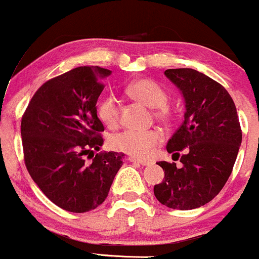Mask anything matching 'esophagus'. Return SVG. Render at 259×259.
Listing matches in <instances>:
<instances>
[{"mask_svg":"<svg viewBox=\"0 0 259 259\" xmlns=\"http://www.w3.org/2000/svg\"><path fill=\"white\" fill-rule=\"evenodd\" d=\"M127 159H129L130 162L140 163V164H141V165H150V164H151L150 160H146V159H138V158H135V157H129V158H127Z\"/></svg>","mask_w":259,"mask_h":259,"instance_id":"obj_1","label":"esophagus"}]
</instances>
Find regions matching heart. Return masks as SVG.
I'll return each instance as SVG.
<instances>
[{
  "label": "heart",
  "instance_id": "obj_1",
  "mask_svg": "<svg viewBox=\"0 0 259 259\" xmlns=\"http://www.w3.org/2000/svg\"><path fill=\"white\" fill-rule=\"evenodd\" d=\"M126 92L133 99L140 101L151 108H156L154 118L162 123H169L171 111L167 105L168 92L154 79L141 78L134 80L126 88ZM97 115L103 124L109 127L115 126L119 121L120 106L113 95H106L97 103ZM162 140L158 130L126 129L109 136L111 148L124 152L135 158H147L152 154Z\"/></svg>",
  "mask_w": 259,
  "mask_h": 259
}]
</instances>
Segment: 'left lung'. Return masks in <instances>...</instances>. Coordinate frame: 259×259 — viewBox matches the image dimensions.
<instances>
[{"mask_svg": "<svg viewBox=\"0 0 259 259\" xmlns=\"http://www.w3.org/2000/svg\"><path fill=\"white\" fill-rule=\"evenodd\" d=\"M164 74L185 99L183 124L167 144L168 152L180 157L183 167L158 162L164 179L153 192L169 208L194 209L212 201L228 181L241 145V126L233 99L215 80L190 68Z\"/></svg>", "mask_w": 259, "mask_h": 259, "instance_id": "1", "label": "left lung"}]
</instances>
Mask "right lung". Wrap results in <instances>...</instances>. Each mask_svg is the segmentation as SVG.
Instances as JSON below:
<instances>
[{
  "mask_svg": "<svg viewBox=\"0 0 259 259\" xmlns=\"http://www.w3.org/2000/svg\"><path fill=\"white\" fill-rule=\"evenodd\" d=\"M109 74L78 67L47 80L22 117L25 167L46 197L68 212L100 206L123 163L121 152H94L103 144L96 103Z\"/></svg>",
  "mask_w": 259,
  "mask_h": 259,
  "instance_id": "1",
  "label": "right lung"
}]
</instances>
